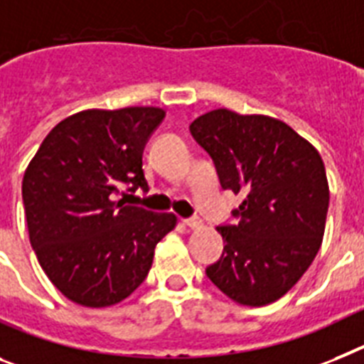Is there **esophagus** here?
<instances>
[{
    "label": "esophagus",
    "mask_w": 364,
    "mask_h": 364,
    "mask_svg": "<svg viewBox=\"0 0 364 364\" xmlns=\"http://www.w3.org/2000/svg\"><path fill=\"white\" fill-rule=\"evenodd\" d=\"M183 222H185V225H188L191 229H198V228H201V225H203L201 218H198V216H194V218H185Z\"/></svg>",
    "instance_id": "esophagus-1"
}]
</instances>
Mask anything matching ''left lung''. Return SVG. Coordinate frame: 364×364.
<instances>
[{
	"label": "left lung",
	"mask_w": 364,
	"mask_h": 364,
	"mask_svg": "<svg viewBox=\"0 0 364 364\" xmlns=\"http://www.w3.org/2000/svg\"><path fill=\"white\" fill-rule=\"evenodd\" d=\"M224 191L242 192L235 224L218 225L225 246L205 274L237 304L279 300L322 244L329 187L322 157L285 122L216 109L191 124Z\"/></svg>",
	"instance_id": "8db88e82"
}]
</instances>
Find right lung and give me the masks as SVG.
I'll list each match as a JSON object with an SVG mask.
<instances>
[{
	"label": "right lung",
	"instance_id": "1",
	"mask_svg": "<svg viewBox=\"0 0 364 364\" xmlns=\"http://www.w3.org/2000/svg\"><path fill=\"white\" fill-rule=\"evenodd\" d=\"M164 120L159 107L81 111L46 136L21 181L29 240L46 276L68 300L109 307L148 276L172 213L125 205L148 192L142 154Z\"/></svg>",
	"mask_w": 364,
	"mask_h": 364
}]
</instances>
